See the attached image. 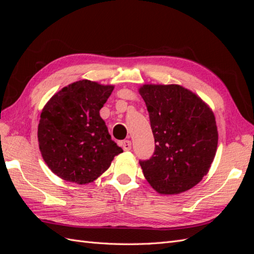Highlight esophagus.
<instances>
[{
    "instance_id": "obj_1",
    "label": "esophagus",
    "mask_w": 254,
    "mask_h": 254,
    "mask_svg": "<svg viewBox=\"0 0 254 254\" xmlns=\"http://www.w3.org/2000/svg\"><path fill=\"white\" fill-rule=\"evenodd\" d=\"M121 145H122V147H123V149H124L125 151H128V150H130V149H131V142H130L129 140H126V141H123V142L121 143Z\"/></svg>"
}]
</instances>
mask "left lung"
Masks as SVG:
<instances>
[{"label": "left lung", "instance_id": "obj_1", "mask_svg": "<svg viewBox=\"0 0 254 254\" xmlns=\"http://www.w3.org/2000/svg\"><path fill=\"white\" fill-rule=\"evenodd\" d=\"M156 148L140 161L144 177L161 195L189 190L209 172L217 150L214 113L197 94L179 84H143Z\"/></svg>", "mask_w": 254, "mask_h": 254}]
</instances>
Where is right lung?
Segmentation results:
<instances>
[{
    "instance_id": "add662e5",
    "label": "right lung",
    "mask_w": 254,
    "mask_h": 254,
    "mask_svg": "<svg viewBox=\"0 0 254 254\" xmlns=\"http://www.w3.org/2000/svg\"><path fill=\"white\" fill-rule=\"evenodd\" d=\"M114 86L82 79L54 94L43 107L38 142L44 162L59 178L93 182L123 149L111 140L99 110Z\"/></svg>"
}]
</instances>
